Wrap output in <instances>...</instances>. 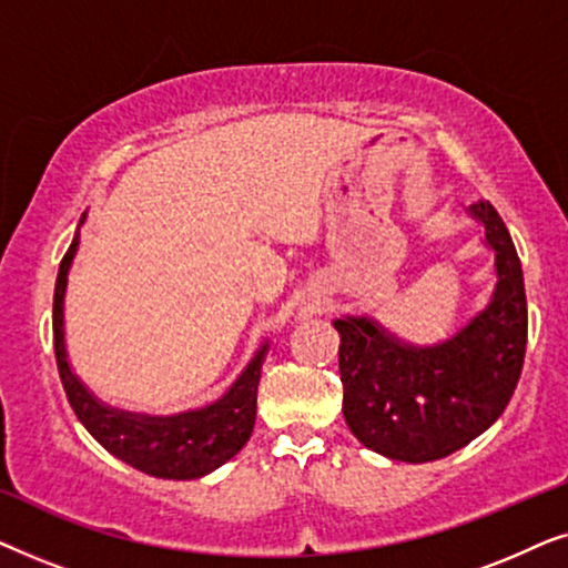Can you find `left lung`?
<instances>
[{
	"mask_svg": "<svg viewBox=\"0 0 568 568\" xmlns=\"http://www.w3.org/2000/svg\"><path fill=\"white\" fill-rule=\"evenodd\" d=\"M468 212L494 251L496 286L453 338L414 346L367 315L333 321L348 429L390 460L432 463L468 445L504 414L523 372L527 300L515 243L488 201Z\"/></svg>",
	"mask_w": 568,
	"mask_h": 568,
	"instance_id": "8db88e82",
	"label": "left lung"
}]
</instances>
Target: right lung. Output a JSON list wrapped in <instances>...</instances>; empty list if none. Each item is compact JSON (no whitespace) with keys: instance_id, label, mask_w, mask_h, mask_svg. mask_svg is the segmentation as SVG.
<instances>
[{"instance_id":"add662e5","label":"right lung","mask_w":568,"mask_h":568,"mask_svg":"<svg viewBox=\"0 0 568 568\" xmlns=\"http://www.w3.org/2000/svg\"><path fill=\"white\" fill-rule=\"evenodd\" d=\"M84 222V214L80 224ZM80 245V232H74L72 245L64 253L53 290V352L61 385L69 406L74 408L84 429L131 468L150 473L154 478L191 480L212 473L235 457L251 439L255 424V398H258L261 367L266 359L268 341L263 344L240 377L220 400L204 408L183 410L175 416L131 414L98 400L82 379L74 375L67 359L64 344V294L67 276Z\"/></svg>"}]
</instances>
